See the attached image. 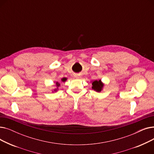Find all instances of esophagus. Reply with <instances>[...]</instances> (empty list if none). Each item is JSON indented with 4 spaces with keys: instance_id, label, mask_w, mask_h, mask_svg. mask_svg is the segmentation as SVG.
Here are the masks:
<instances>
[{
    "instance_id": "obj_1",
    "label": "esophagus",
    "mask_w": 154,
    "mask_h": 154,
    "mask_svg": "<svg viewBox=\"0 0 154 154\" xmlns=\"http://www.w3.org/2000/svg\"><path fill=\"white\" fill-rule=\"evenodd\" d=\"M75 77L76 78V79H80V76L79 75H75Z\"/></svg>"
}]
</instances>
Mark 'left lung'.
Segmentation results:
<instances>
[{"instance_id": "1", "label": "left lung", "mask_w": 154, "mask_h": 154, "mask_svg": "<svg viewBox=\"0 0 154 154\" xmlns=\"http://www.w3.org/2000/svg\"><path fill=\"white\" fill-rule=\"evenodd\" d=\"M92 89H94V91H97V92H101V91L102 90V88L104 85V84L102 82L101 80H94V81L92 82Z\"/></svg>"}]
</instances>
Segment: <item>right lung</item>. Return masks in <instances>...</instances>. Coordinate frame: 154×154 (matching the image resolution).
<instances>
[{
    "mask_svg": "<svg viewBox=\"0 0 154 154\" xmlns=\"http://www.w3.org/2000/svg\"><path fill=\"white\" fill-rule=\"evenodd\" d=\"M66 80H67L66 78H63V79H62V82H65V81H66ZM56 85H57V88H58V87H59V85H60V84L58 83V82H56ZM54 91H57V89H55Z\"/></svg>",
    "mask_w": 154,
    "mask_h": 154,
    "instance_id": "right-lung-1",
    "label": "right lung"
}]
</instances>
